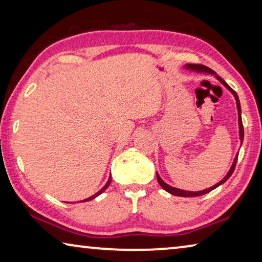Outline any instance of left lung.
<instances>
[{
  "label": "left lung",
  "instance_id": "obj_1",
  "mask_svg": "<svg viewBox=\"0 0 262 262\" xmlns=\"http://www.w3.org/2000/svg\"><path fill=\"white\" fill-rule=\"evenodd\" d=\"M185 68H187L189 70H193V72H196V73H203V74H211V75H215V77L219 79V81L223 84V85L228 89L229 91H231V94L234 96V98H236V103H237V110H238V125H239V137H241V142L243 143V140H244V127H243V121H242V108H241V103H239V98L238 96L236 94V91H233L231 88H230L227 82L224 81L223 78L220 77L219 75H216V73L214 72V70H211L210 68L206 67V66H202V64H194V63H188L185 66ZM237 159H238V154L236 155V157H234V161L232 163V166L230 167V170L228 172V174L224 177L223 179H222L220 183H217L216 185L212 186V187H209L207 189H203V190H199V192H189V190H184V189H179V188H176V187H172V186L167 185L166 183H164V181L162 180L161 177L157 174V180L159 185L162 186V187L166 190V192L173 194V195H177V196H184V198H193V196H200V195H203V194H207L209 193L210 190L215 189L216 187H219L220 185L224 184L225 181H227L230 177H231V174L233 173L234 171V167H236V164H237Z\"/></svg>",
  "mask_w": 262,
  "mask_h": 262
}]
</instances>
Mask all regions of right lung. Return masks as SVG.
<instances>
[{"label": "right lung", "instance_id": "add662e5", "mask_svg": "<svg viewBox=\"0 0 262 262\" xmlns=\"http://www.w3.org/2000/svg\"><path fill=\"white\" fill-rule=\"evenodd\" d=\"M111 180H112V177H111V176H110V178H108V180H107V183H106V185L104 186V187H103V188H101V189L99 190V192H97L96 194H94V195H92V196H90V198H88V199H85V200H83L82 202H85V201H90V200H92V199H95V198H97V196H98V195H100L101 193H103V192H104V190H105L106 188H107V187H108V186H110V184H111Z\"/></svg>", "mask_w": 262, "mask_h": 262}]
</instances>
